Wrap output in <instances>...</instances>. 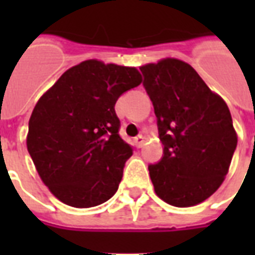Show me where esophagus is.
Here are the masks:
<instances>
[{
    "label": "esophagus",
    "instance_id": "34e87169",
    "mask_svg": "<svg viewBox=\"0 0 255 255\" xmlns=\"http://www.w3.org/2000/svg\"><path fill=\"white\" fill-rule=\"evenodd\" d=\"M133 142L136 144V147H142L144 143V136L143 135H139V136H136V138L133 139Z\"/></svg>",
    "mask_w": 255,
    "mask_h": 255
}]
</instances>
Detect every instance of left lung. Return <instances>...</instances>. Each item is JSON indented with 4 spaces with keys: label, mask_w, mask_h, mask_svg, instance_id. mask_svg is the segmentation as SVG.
I'll list each match as a JSON object with an SVG mask.
<instances>
[{
    "label": "left lung",
    "mask_w": 255,
    "mask_h": 255,
    "mask_svg": "<svg viewBox=\"0 0 255 255\" xmlns=\"http://www.w3.org/2000/svg\"><path fill=\"white\" fill-rule=\"evenodd\" d=\"M140 71L164 144V157L149 165L155 194L172 206H195L217 191L230 169L238 143L230 109L182 60L162 58Z\"/></svg>",
    "instance_id": "left-lung-1"
}]
</instances>
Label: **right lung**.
<instances>
[{
	"label": "right lung",
	"mask_w": 255,
	"mask_h": 255,
	"mask_svg": "<svg viewBox=\"0 0 255 255\" xmlns=\"http://www.w3.org/2000/svg\"><path fill=\"white\" fill-rule=\"evenodd\" d=\"M142 83L135 67L86 60L69 68L36 102L27 150L54 197L72 208L111 199L131 146L119 135V97Z\"/></svg>",
	"instance_id": "obj_1"
}]
</instances>
